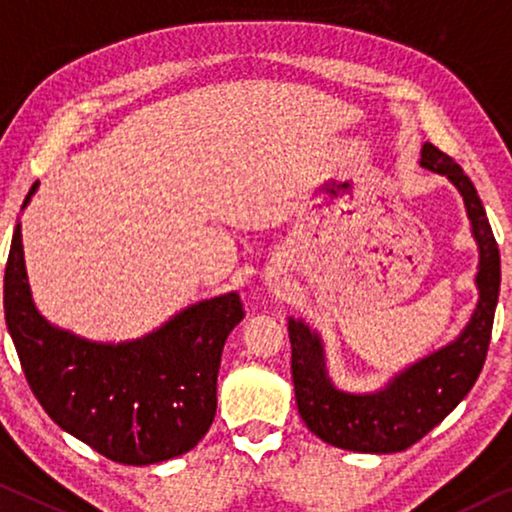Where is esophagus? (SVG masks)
I'll return each mask as SVG.
<instances>
[{"label": "esophagus", "instance_id": "1", "mask_svg": "<svg viewBox=\"0 0 512 512\" xmlns=\"http://www.w3.org/2000/svg\"><path fill=\"white\" fill-rule=\"evenodd\" d=\"M277 281H279V277H277V272H272V274H270V277H267V286H270V288H272V286H274V283H277Z\"/></svg>", "mask_w": 512, "mask_h": 512}]
</instances>
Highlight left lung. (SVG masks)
<instances>
[{"label":"left lung","mask_w":512,"mask_h":512,"mask_svg":"<svg viewBox=\"0 0 512 512\" xmlns=\"http://www.w3.org/2000/svg\"><path fill=\"white\" fill-rule=\"evenodd\" d=\"M419 167L444 176L462 196L478 249V302L453 341L400 368L373 391L336 387L318 329L302 318H288L297 410L313 435L345 451L398 453L426 437L474 387L490 345L501 261L485 208L465 171L428 141L421 146Z\"/></svg>","instance_id":"obj_1"}]
</instances>
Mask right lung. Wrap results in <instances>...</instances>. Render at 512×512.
Here are the masks:
<instances>
[{"label":"right lung","mask_w":512,"mask_h":512,"mask_svg":"<svg viewBox=\"0 0 512 512\" xmlns=\"http://www.w3.org/2000/svg\"><path fill=\"white\" fill-rule=\"evenodd\" d=\"M38 183L31 185L22 210ZM6 327L22 371L61 430L121 465L178 458L201 442L217 412V373L240 295L208 297L128 341H93L47 320L31 297L22 224L4 274Z\"/></svg>","instance_id":"obj_1"}]
</instances>
